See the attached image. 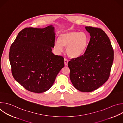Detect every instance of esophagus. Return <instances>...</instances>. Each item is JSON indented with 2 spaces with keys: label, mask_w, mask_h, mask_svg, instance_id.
<instances>
[{
  "label": "esophagus",
  "mask_w": 123,
  "mask_h": 123,
  "mask_svg": "<svg viewBox=\"0 0 123 123\" xmlns=\"http://www.w3.org/2000/svg\"><path fill=\"white\" fill-rule=\"evenodd\" d=\"M68 61L67 59H66V58L64 59V64H65V66H67L68 65Z\"/></svg>",
  "instance_id": "obj_1"
}]
</instances>
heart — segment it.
<instances>
[{
	"instance_id": "obj_1",
	"label": "heart",
	"mask_w": 123,
	"mask_h": 123,
	"mask_svg": "<svg viewBox=\"0 0 123 123\" xmlns=\"http://www.w3.org/2000/svg\"><path fill=\"white\" fill-rule=\"evenodd\" d=\"M89 38L84 32L70 31L61 33L58 37V41L55 43V48L61 51L63 47L66 48L68 56L73 59L82 56L87 48Z\"/></svg>"
}]
</instances>
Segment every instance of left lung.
<instances>
[{"label": "left lung", "mask_w": 123, "mask_h": 123, "mask_svg": "<svg viewBox=\"0 0 123 123\" xmlns=\"http://www.w3.org/2000/svg\"><path fill=\"white\" fill-rule=\"evenodd\" d=\"M91 39L83 55L68 63L69 77L82 92L93 91L107 82L110 75L114 52L110 40L102 29L85 27Z\"/></svg>", "instance_id": "obj_1"}]
</instances>
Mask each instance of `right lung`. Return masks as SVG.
I'll return each instance as SVG.
<instances>
[{"label": "right lung", "instance_id": "right-lung-1", "mask_svg": "<svg viewBox=\"0 0 123 123\" xmlns=\"http://www.w3.org/2000/svg\"><path fill=\"white\" fill-rule=\"evenodd\" d=\"M55 33L52 25L46 28H26L11 46L9 60L15 80L34 93L49 90L64 67L62 56L52 52Z\"/></svg>", "mask_w": 123, "mask_h": 123}]
</instances>
